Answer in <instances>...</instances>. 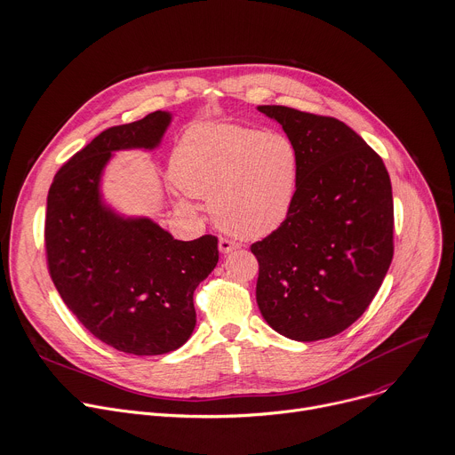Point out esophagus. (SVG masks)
<instances>
[{
  "instance_id": "obj_1",
  "label": "esophagus",
  "mask_w": 455,
  "mask_h": 455,
  "mask_svg": "<svg viewBox=\"0 0 455 455\" xmlns=\"http://www.w3.org/2000/svg\"><path fill=\"white\" fill-rule=\"evenodd\" d=\"M219 249H220V253H231V251H235V249H238V243L236 242H231V240H228V238H222L220 236V240H219Z\"/></svg>"
}]
</instances>
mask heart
I'll use <instances>...</instances> for the list:
<instances>
[{"mask_svg": "<svg viewBox=\"0 0 455 455\" xmlns=\"http://www.w3.org/2000/svg\"><path fill=\"white\" fill-rule=\"evenodd\" d=\"M179 186L210 198L213 220L238 238H262L287 219L299 179V151L280 132L240 124L189 130L177 146Z\"/></svg>", "mask_w": 455, "mask_h": 455, "instance_id": "1", "label": "heart"}]
</instances>
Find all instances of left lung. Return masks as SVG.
<instances>
[{
  "label": "left lung",
  "instance_id": "obj_1",
  "mask_svg": "<svg viewBox=\"0 0 455 455\" xmlns=\"http://www.w3.org/2000/svg\"><path fill=\"white\" fill-rule=\"evenodd\" d=\"M299 151L292 208L251 245L259 260L257 304L282 336L339 334L371 306L394 255V202L376 151L345 123L266 105Z\"/></svg>",
  "mask_w": 455,
  "mask_h": 455
}]
</instances>
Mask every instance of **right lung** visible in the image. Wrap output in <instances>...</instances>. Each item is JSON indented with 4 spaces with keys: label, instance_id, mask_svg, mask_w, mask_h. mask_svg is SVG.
I'll list each match as a JSON object with an SVG mask.
<instances>
[{
    "label": "right lung",
    "instance_id": "right-lung-1",
    "mask_svg": "<svg viewBox=\"0 0 455 455\" xmlns=\"http://www.w3.org/2000/svg\"><path fill=\"white\" fill-rule=\"evenodd\" d=\"M170 112L112 126L68 159L46 198L44 249L67 307L103 343L135 356L166 355L191 336L193 292L219 262V240H175L149 219L117 215L100 175L119 149H154Z\"/></svg>",
    "mask_w": 455,
    "mask_h": 455
}]
</instances>
